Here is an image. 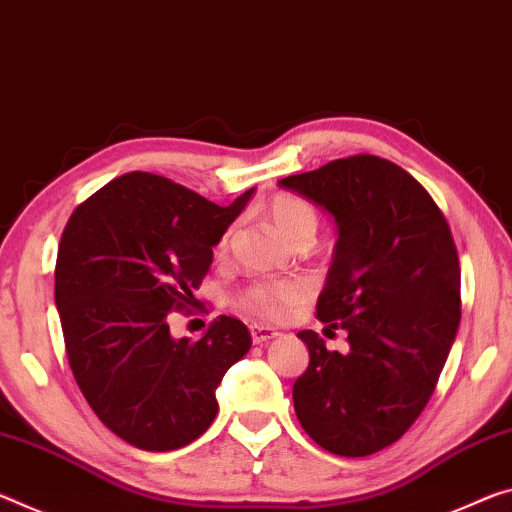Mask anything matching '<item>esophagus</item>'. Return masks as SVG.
<instances>
[{
    "instance_id": "esophagus-1",
    "label": "esophagus",
    "mask_w": 512,
    "mask_h": 512,
    "mask_svg": "<svg viewBox=\"0 0 512 512\" xmlns=\"http://www.w3.org/2000/svg\"><path fill=\"white\" fill-rule=\"evenodd\" d=\"M250 337H253L255 344H264V342H271L275 337H280V332L266 326H250Z\"/></svg>"
}]
</instances>
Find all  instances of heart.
Returning a JSON list of instances; mask_svg holds the SVG:
<instances>
[{"instance_id":"1","label":"heart","mask_w":512,"mask_h":512,"mask_svg":"<svg viewBox=\"0 0 512 512\" xmlns=\"http://www.w3.org/2000/svg\"><path fill=\"white\" fill-rule=\"evenodd\" d=\"M264 214L287 243H312L316 230H319V212L310 200L296 196V193H278L264 207ZM230 241V232L218 239L216 250L223 253ZM310 296V282L305 280H269L255 282L239 296L243 310L259 316L264 321H278L287 316L296 305Z\"/></svg>"}]
</instances>
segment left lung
Instances as JSON below:
<instances>
[{"instance_id": "left-lung-1", "label": "left lung", "mask_w": 512, "mask_h": 512, "mask_svg": "<svg viewBox=\"0 0 512 512\" xmlns=\"http://www.w3.org/2000/svg\"><path fill=\"white\" fill-rule=\"evenodd\" d=\"M335 218L337 243L316 316L348 332V353L298 332L310 364L294 383L300 426L344 458L394 444L431 399L460 323V264L449 223L415 177L355 154L289 175Z\"/></svg>"}]
</instances>
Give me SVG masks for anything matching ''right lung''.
Returning a JSON list of instances; mask_svg holds the SVG:
<instances>
[{"mask_svg":"<svg viewBox=\"0 0 512 512\" xmlns=\"http://www.w3.org/2000/svg\"><path fill=\"white\" fill-rule=\"evenodd\" d=\"M255 189L221 207L152 173L116 177L72 212L59 243L54 300L88 405L143 451H173L212 426L216 387L250 351L239 319L218 316L198 342L170 335L193 305L214 246Z\"/></svg>","mask_w":512,"mask_h":512,"instance_id":"right-lung-1","label":"right lung"}]
</instances>
